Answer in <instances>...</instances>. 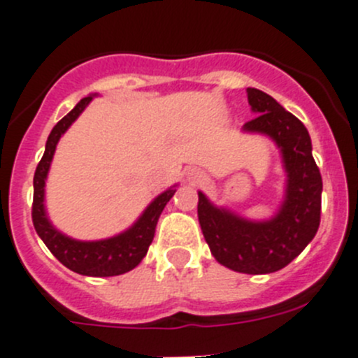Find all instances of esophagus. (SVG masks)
I'll list each match as a JSON object with an SVG mask.
<instances>
[{"mask_svg": "<svg viewBox=\"0 0 358 358\" xmlns=\"http://www.w3.org/2000/svg\"><path fill=\"white\" fill-rule=\"evenodd\" d=\"M189 180L192 183H199V182H203L204 176H203V173H201V171H196V169H192V171L189 173Z\"/></svg>", "mask_w": 358, "mask_h": 358, "instance_id": "34e87169", "label": "esophagus"}]
</instances>
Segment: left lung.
Instances as JSON below:
<instances>
[{
	"label": "left lung",
	"mask_w": 358,
	"mask_h": 358,
	"mask_svg": "<svg viewBox=\"0 0 358 358\" xmlns=\"http://www.w3.org/2000/svg\"><path fill=\"white\" fill-rule=\"evenodd\" d=\"M246 94L257 117L243 131L266 134L278 145L287 173L285 199L269 220H246L215 206L199 192L197 217L211 255L222 266L246 275H266L292 262L317 234L322 175L304 124L266 92L248 87Z\"/></svg>",
	"instance_id": "obj_1"
}]
</instances>
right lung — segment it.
<instances>
[{
	"label": "right lung",
	"instance_id": "obj_1",
	"mask_svg": "<svg viewBox=\"0 0 358 358\" xmlns=\"http://www.w3.org/2000/svg\"><path fill=\"white\" fill-rule=\"evenodd\" d=\"M94 96L96 94L80 99L75 108L68 115L62 117L48 134L45 154L40 164L36 166V171H34L33 224L41 241L47 245V248L54 253L59 262L64 264L68 269L78 273V275L98 276L99 278V276L124 275V273L134 269L143 260V257L148 252V246L154 239L159 217H161L168 201L175 196L176 185L155 197L148 204L147 210L141 213V217L127 231L120 232L113 238L99 239V241H78V239L68 238L50 224L47 211H45V180H47L48 169H50L55 147H57V141L61 140L62 134L78 119L80 113L85 110V106L92 101Z\"/></svg>",
	"mask_w": 358,
	"mask_h": 358
}]
</instances>
